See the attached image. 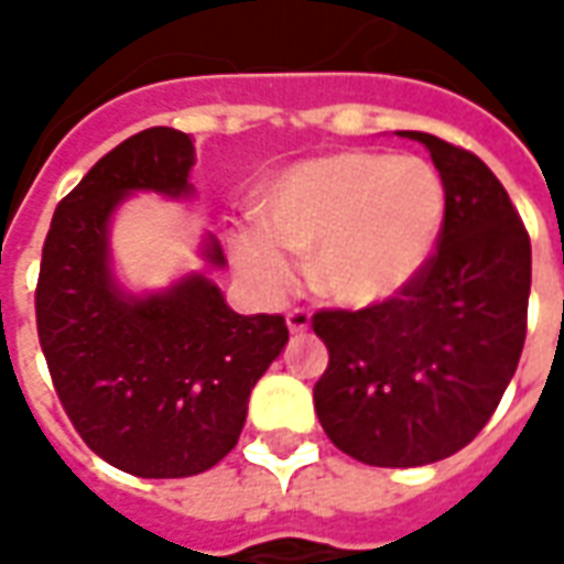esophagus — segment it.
<instances>
[{"label":"esophagus","mask_w":564,"mask_h":564,"mask_svg":"<svg viewBox=\"0 0 564 564\" xmlns=\"http://www.w3.org/2000/svg\"><path fill=\"white\" fill-rule=\"evenodd\" d=\"M286 326L293 335H302V332L311 329V314H307L305 307H293L290 314H286Z\"/></svg>","instance_id":"34e87169"}]
</instances>
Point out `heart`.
I'll return each mask as SVG.
<instances>
[{"label": "heart", "mask_w": 564, "mask_h": 564, "mask_svg": "<svg viewBox=\"0 0 564 564\" xmlns=\"http://www.w3.org/2000/svg\"><path fill=\"white\" fill-rule=\"evenodd\" d=\"M262 226L238 235L245 278L283 293L311 257L314 290L344 307L378 305L414 281L444 226V184L414 156L344 150L286 169L262 202Z\"/></svg>", "instance_id": "obj_1"}]
</instances>
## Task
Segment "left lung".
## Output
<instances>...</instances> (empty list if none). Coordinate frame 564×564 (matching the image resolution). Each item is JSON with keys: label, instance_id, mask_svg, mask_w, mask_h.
I'll list each match as a JSON object with an SVG mask.
<instances>
[{"label": "left lung", "instance_id": "left-lung-1", "mask_svg": "<svg viewBox=\"0 0 564 564\" xmlns=\"http://www.w3.org/2000/svg\"><path fill=\"white\" fill-rule=\"evenodd\" d=\"M444 226L414 281L362 311H317L329 347L314 387L335 447L378 468H416L471 444L508 390L525 344L532 245L480 156L429 132Z\"/></svg>", "mask_w": 564, "mask_h": 564}]
</instances>
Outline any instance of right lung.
<instances>
[{"label": "right lung", "mask_w": 564, "mask_h": 564, "mask_svg": "<svg viewBox=\"0 0 564 564\" xmlns=\"http://www.w3.org/2000/svg\"><path fill=\"white\" fill-rule=\"evenodd\" d=\"M186 132L144 129L84 174L54 210L35 286L39 341L54 390L87 447L135 477H193L238 444L247 399L281 356V314L241 317L205 274L132 295L111 271L108 229L139 189L193 193ZM202 257L226 265L208 235Z\"/></svg>", "instance_id": "add662e5"}]
</instances>
